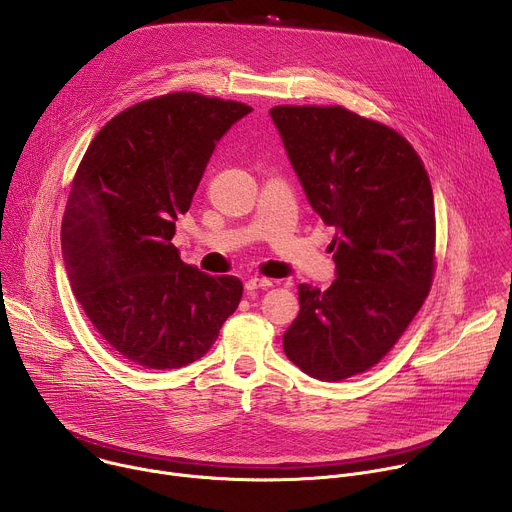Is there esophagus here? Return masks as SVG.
<instances>
[{"mask_svg": "<svg viewBox=\"0 0 512 512\" xmlns=\"http://www.w3.org/2000/svg\"><path fill=\"white\" fill-rule=\"evenodd\" d=\"M273 285V281L271 279H267V277H249L247 281H245V289L247 291H255V289H269Z\"/></svg>", "mask_w": 512, "mask_h": 512, "instance_id": "34e87169", "label": "esophagus"}]
</instances>
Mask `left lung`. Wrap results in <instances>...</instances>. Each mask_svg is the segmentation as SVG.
I'll use <instances>...</instances> for the list:
<instances>
[{
    "mask_svg": "<svg viewBox=\"0 0 512 512\" xmlns=\"http://www.w3.org/2000/svg\"><path fill=\"white\" fill-rule=\"evenodd\" d=\"M310 206L336 229V279L300 283L287 358L320 381L369 371L423 306L433 277L435 210L411 143L344 107L269 111Z\"/></svg>",
    "mask_w": 512,
    "mask_h": 512,
    "instance_id": "left-lung-1",
    "label": "left lung"
}]
</instances>
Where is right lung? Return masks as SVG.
<instances>
[{
	"mask_svg": "<svg viewBox=\"0 0 512 512\" xmlns=\"http://www.w3.org/2000/svg\"><path fill=\"white\" fill-rule=\"evenodd\" d=\"M253 109L170 93L115 115L91 141L62 216L72 294L97 332L143 369H180L208 352L243 283L208 275L172 245L221 137Z\"/></svg>",
	"mask_w": 512,
	"mask_h": 512,
	"instance_id": "obj_1",
	"label": "right lung"
}]
</instances>
